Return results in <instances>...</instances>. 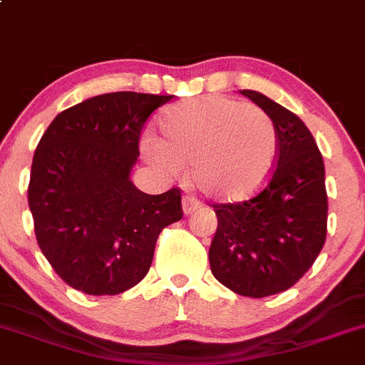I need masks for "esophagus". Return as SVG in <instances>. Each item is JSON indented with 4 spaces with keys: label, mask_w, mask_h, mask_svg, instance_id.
<instances>
[{
    "label": "esophagus",
    "mask_w": 365,
    "mask_h": 365,
    "mask_svg": "<svg viewBox=\"0 0 365 365\" xmlns=\"http://www.w3.org/2000/svg\"><path fill=\"white\" fill-rule=\"evenodd\" d=\"M182 208H183V213L190 215L201 208V202H199L197 199L189 197V195H187V197H183V201H182Z\"/></svg>",
    "instance_id": "1"
}]
</instances>
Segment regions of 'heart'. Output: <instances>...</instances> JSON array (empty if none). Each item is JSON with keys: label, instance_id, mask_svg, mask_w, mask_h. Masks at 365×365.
Returning <instances> with one entry per match:
<instances>
[{"label": "heart", "instance_id": "obj_1", "mask_svg": "<svg viewBox=\"0 0 365 365\" xmlns=\"http://www.w3.org/2000/svg\"><path fill=\"white\" fill-rule=\"evenodd\" d=\"M163 140L147 134L141 150L178 175L192 164L195 185L218 201H243L266 187L278 157V133L262 108L222 96L171 106L160 118Z\"/></svg>", "mask_w": 365, "mask_h": 365}]
</instances>
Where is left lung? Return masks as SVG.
Returning a JSON list of instances; mask_svg holds the SVG:
<instances>
[{
  "label": "left lung",
  "instance_id": "obj_1",
  "mask_svg": "<svg viewBox=\"0 0 365 365\" xmlns=\"http://www.w3.org/2000/svg\"><path fill=\"white\" fill-rule=\"evenodd\" d=\"M274 122L278 164L250 201L215 205L212 273L245 297L290 289L313 266L327 234L325 168L313 134L297 115L257 91H240Z\"/></svg>",
  "mask_w": 365,
  "mask_h": 365
}]
</instances>
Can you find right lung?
<instances>
[{"label":"right lung","mask_w":365,"mask_h":365,"mask_svg":"<svg viewBox=\"0 0 365 365\" xmlns=\"http://www.w3.org/2000/svg\"><path fill=\"white\" fill-rule=\"evenodd\" d=\"M171 96L110 92L57 115L41 136L28 189L38 245L57 274L89 295H115L145 278L160 231L182 218L178 189L159 195L131 182L138 140Z\"/></svg>","instance_id":"add662e5"}]
</instances>
